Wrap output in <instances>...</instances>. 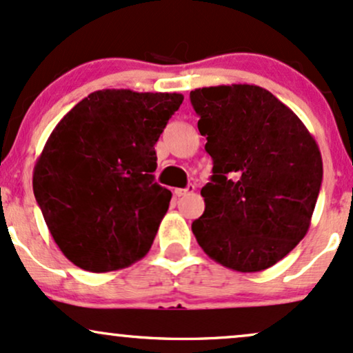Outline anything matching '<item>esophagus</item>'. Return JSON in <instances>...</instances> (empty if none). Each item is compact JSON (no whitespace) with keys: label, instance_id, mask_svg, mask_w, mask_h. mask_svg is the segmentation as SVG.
<instances>
[{"label":"esophagus","instance_id":"34e87169","mask_svg":"<svg viewBox=\"0 0 353 353\" xmlns=\"http://www.w3.org/2000/svg\"><path fill=\"white\" fill-rule=\"evenodd\" d=\"M193 192H194V186L193 185H188V186H186V188H176L173 193H175V196L180 198V196H186V194H190V193H193Z\"/></svg>","mask_w":353,"mask_h":353}]
</instances>
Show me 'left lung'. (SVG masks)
<instances>
[{
  "instance_id": "left-lung-1",
  "label": "left lung",
  "mask_w": 353,
  "mask_h": 353,
  "mask_svg": "<svg viewBox=\"0 0 353 353\" xmlns=\"http://www.w3.org/2000/svg\"><path fill=\"white\" fill-rule=\"evenodd\" d=\"M190 101L213 159L194 238L233 271L274 266L309 231L322 183L319 145L302 120L259 85L203 87Z\"/></svg>"
}]
</instances>
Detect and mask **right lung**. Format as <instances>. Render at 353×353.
<instances>
[{
  "label": "right lung",
  "mask_w": 353,
  "mask_h": 353,
  "mask_svg": "<svg viewBox=\"0 0 353 353\" xmlns=\"http://www.w3.org/2000/svg\"><path fill=\"white\" fill-rule=\"evenodd\" d=\"M181 94L95 90L57 123L37 159L32 190L62 254L109 272L150 251L172 192L155 181V143Z\"/></svg>",
  "instance_id": "obj_1"
}]
</instances>
